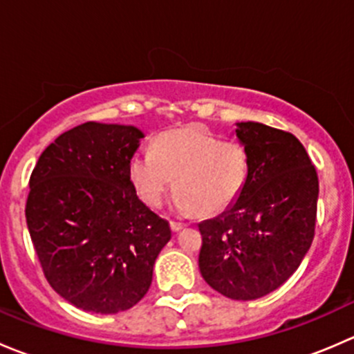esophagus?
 Returning <instances> with one entry per match:
<instances>
[{"label":"esophagus","instance_id":"esophagus-1","mask_svg":"<svg viewBox=\"0 0 354 354\" xmlns=\"http://www.w3.org/2000/svg\"><path fill=\"white\" fill-rule=\"evenodd\" d=\"M185 226H187V224L180 223V221H171V230H173L174 233H178V231H181Z\"/></svg>","mask_w":354,"mask_h":354}]
</instances>
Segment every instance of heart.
Listing matches in <instances>:
<instances>
[{
	"instance_id": "heart-1",
	"label": "heart",
	"mask_w": 354,
	"mask_h": 354,
	"mask_svg": "<svg viewBox=\"0 0 354 354\" xmlns=\"http://www.w3.org/2000/svg\"><path fill=\"white\" fill-rule=\"evenodd\" d=\"M250 174L243 144L219 140L203 127H187L159 135L154 151L137 152L130 160V178L142 202L160 207L174 187L176 209L212 216L233 205Z\"/></svg>"
}]
</instances>
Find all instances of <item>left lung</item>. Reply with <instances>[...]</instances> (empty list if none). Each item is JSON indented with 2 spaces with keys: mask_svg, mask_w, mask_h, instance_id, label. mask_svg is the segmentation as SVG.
<instances>
[{
  "mask_svg": "<svg viewBox=\"0 0 354 354\" xmlns=\"http://www.w3.org/2000/svg\"><path fill=\"white\" fill-rule=\"evenodd\" d=\"M250 156L243 192L224 214L198 224V267L231 299H257L286 283L315 236L319 176L301 142L262 123H238Z\"/></svg>",
  "mask_w": 354,
  "mask_h": 354,
  "instance_id": "left-lung-1",
  "label": "left lung"
}]
</instances>
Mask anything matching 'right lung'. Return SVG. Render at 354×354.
<instances>
[{
	"mask_svg": "<svg viewBox=\"0 0 354 354\" xmlns=\"http://www.w3.org/2000/svg\"><path fill=\"white\" fill-rule=\"evenodd\" d=\"M135 127L87 121L44 149L28 180V233L51 288L77 308L118 313L137 305L169 223L137 197Z\"/></svg>",
	"mask_w": 354,
	"mask_h": 354,
	"instance_id": "add662e5",
	"label": "right lung"
}]
</instances>
